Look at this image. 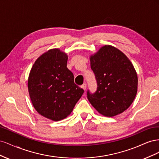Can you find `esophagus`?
Returning <instances> with one entry per match:
<instances>
[{
  "instance_id": "34e87169",
  "label": "esophagus",
  "mask_w": 159,
  "mask_h": 159,
  "mask_svg": "<svg viewBox=\"0 0 159 159\" xmlns=\"http://www.w3.org/2000/svg\"><path fill=\"white\" fill-rule=\"evenodd\" d=\"M81 88H82L84 90H85L86 89V88H87V84H84L82 85L81 86Z\"/></svg>"
}]
</instances>
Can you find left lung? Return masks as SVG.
<instances>
[{
    "label": "left lung",
    "mask_w": 159,
    "mask_h": 159,
    "mask_svg": "<svg viewBox=\"0 0 159 159\" xmlns=\"http://www.w3.org/2000/svg\"><path fill=\"white\" fill-rule=\"evenodd\" d=\"M90 62L98 85L94 93L87 91L90 103L106 117L125 111L137 92V75L131 61L116 48L105 45L91 56Z\"/></svg>",
    "instance_id": "8db88e82"
}]
</instances>
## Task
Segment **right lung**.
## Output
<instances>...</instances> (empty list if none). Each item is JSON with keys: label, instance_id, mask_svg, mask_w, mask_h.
Here are the masks:
<instances>
[{"label": "right lung", "instance_id": "1", "mask_svg": "<svg viewBox=\"0 0 159 159\" xmlns=\"http://www.w3.org/2000/svg\"><path fill=\"white\" fill-rule=\"evenodd\" d=\"M67 61L64 52L50 50L36 60L28 77V92L34 107L55 121L68 117L84 92L74 83Z\"/></svg>", "mask_w": 159, "mask_h": 159}]
</instances>
